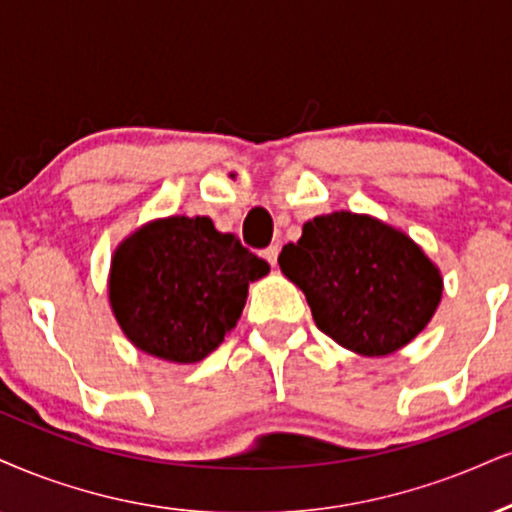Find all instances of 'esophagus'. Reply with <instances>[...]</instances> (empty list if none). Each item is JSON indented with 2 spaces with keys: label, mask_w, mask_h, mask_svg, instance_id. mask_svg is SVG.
Wrapping results in <instances>:
<instances>
[{
  "label": "esophagus",
  "mask_w": 512,
  "mask_h": 512,
  "mask_svg": "<svg viewBox=\"0 0 512 512\" xmlns=\"http://www.w3.org/2000/svg\"><path fill=\"white\" fill-rule=\"evenodd\" d=\"M277 254H280V246L277 244H270L268 249H263V258H266L270 266H275L277 263Z\"/></svg>",
  "instance_id": "esophagus-1"
}]
</instances>
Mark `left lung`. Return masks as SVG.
Segmentation results:
<instances>
[{"mask_svg":"<svg viewBox=\"0 0 512 512\" xmlns=\"http://www.w3.org/2000/svg\"><path fill=\"white\" fill-rule=\"evenodd\" d=\"M282 275L306 294L320 332L358 356L403 349L437 313L444 277L399 227L334 211L304 223L282 246Z\"/></svg>","mask_w":512,"mask_h":512,"instance_id":"left-lung-1","label":"left lung"}]
</instances>
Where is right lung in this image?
Listing matches in <instances>:
<instances>
[{
  "label": "right lung",
  "instance_id": "1",
  "mask_svg": "<svg viewBox=\"0 0 512 512\" xmlns=\"http://www.w3.org/2000/svg\"><path fill=\"white\" fill-rule=\"evenodd\" d=\"M270 273L206 216L156 218L111 256L109 306L128 342L168 363H199L237 325L251 282Z\"/></svg>",
  "mask_w": 512,
  "mask_h": 512
}]
</instances>
